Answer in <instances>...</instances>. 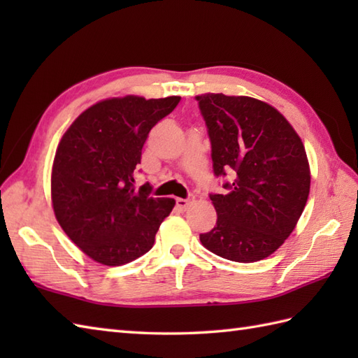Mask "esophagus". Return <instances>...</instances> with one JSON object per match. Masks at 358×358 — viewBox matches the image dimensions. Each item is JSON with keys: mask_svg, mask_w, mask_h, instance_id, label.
<instances>
[{"mask_svg": "<svg viewBox=\"0 0 358 358\" xmlns=\"http://www.w3.org/2000/svg\"><path fill=\"white\" fill-rule=\"evenodd\" d=\"M194 196H187V199H177V208L180 210H186L189 208V204L192 203Z\"/></svg>", "mask_w": 358, "mask_h": 358, "instance_id": "1", "label": "esophagus"}]
</instances>
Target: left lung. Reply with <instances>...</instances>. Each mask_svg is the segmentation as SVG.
<instances>
[{
    "instance_id": "obj_1",
    "label": "left lung",
    "mask_w": 358,
    "mask_h": 358,
    "mask_svg": "<svg viewBox=\"0 0 358 358\" xmlns=\"http://www.w3.org/2000/svg\"><path fill=\"white\" fill-rule=\"evenodd\" d=\"M208 127L215 177L231 175L224 194H209L214 229L201 245L226 260L254 263L283 245L306 206V150L287 120L250 96L196 95Z\"/></svg>"
}]
</instances>
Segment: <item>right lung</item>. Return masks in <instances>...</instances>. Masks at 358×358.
I'll use <instances>...</instances> for the list:
<instances>
[{"label":"right lung","mask_w":358,"mask_h":358,"mask_svg":"<svg viewBox=\"0 0 358 358\" xmlns=\"http://www.w3.org/2000/svg\"><path fill=\"white\" fill-rule=\"evenodd\" d=\"M180 96L127 95L90 106L58 144L52 167V204L59 226L92 260L121 266L146 254L173 199L135 189L134 172L150 129Z\"/></svg>","instance_id":"obj_1"}]
</instances>
